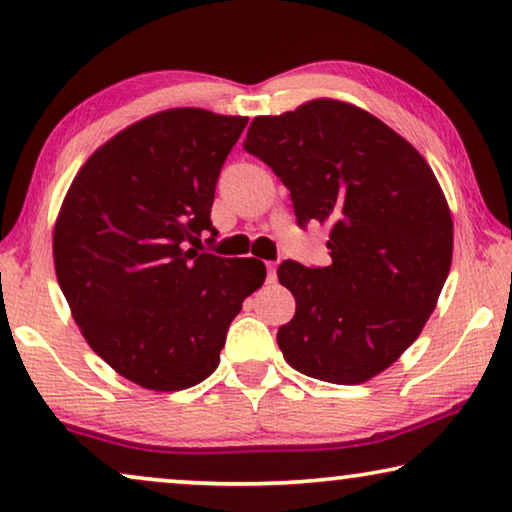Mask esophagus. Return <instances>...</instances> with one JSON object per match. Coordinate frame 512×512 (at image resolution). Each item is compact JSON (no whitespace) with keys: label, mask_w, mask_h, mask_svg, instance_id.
<instances>
[{"label":"esophagus","mask_w":512,"mask_h":512,"mask_svg":"<svg viewBox=\"0 0 512 512\" xmlns=\"http://www.w3.org/2000/svg\"><path fill=\"white\" fill-rule=\"evenodd\" d=\"M265 268H268V282H275V277H277V263H275V261L265 263Z\"/></svg>","instance_id":"34e87169"}]
</instances>
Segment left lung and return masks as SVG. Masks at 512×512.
<instances>
[{
	"label": "left lung",
	"instance_id": "8db88e82",
	"mask_svg": "<svg viewBox=\"0 0 512 512\" xmlns=\"http://www.w3.org/2000/svg\"><path fill=\"white\" fill-rule=\"evenodd\" d=\"M244 151L289 188L300 228L331 226V265L277 268L296 298L277 331L284 359L333 384L382 373L422 333L450 272L452 216L436 174L380 118L338 100L254 118Z\"/></svg>",
	"mask_w": 512,
	"mask_h": 512
}]
</instances>
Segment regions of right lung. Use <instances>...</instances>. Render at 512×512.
<instances>
[{
	"instance_id": "right-lung-1",
	"label": "right lung",
	"mask_w": 512,
	"mask_h": 512,
	"mask_svg": "<svg viewBox=\"0 0 512 512\" xmlns=\"http://www.w3.org/2000/svg\"><path fill=\"white\" fill-rule=\"evenodd\" d=\"M249 118L167 109L100 146L53 230L55 275L83 338L153 391L195 387L219 366L230 321L265 265L193 250L214 242L221 167Z\"/></svg>"
}]
</instances>
